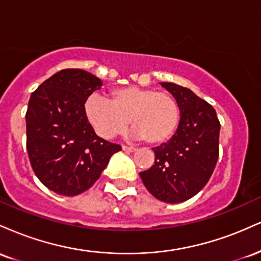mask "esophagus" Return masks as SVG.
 <instances>
[{
	"label": "esophagus",
	"instance_id": "obj_1",
	"mask_svg": "<svg viewBox=\"0 0 261 261\" xmlns=\"http://www.w3.org/2000/svg\"><path fill=\"white\" fill-rule=\"evenodd\" d=\"M122 149H124V151H126V152H135V151H136V148H135V147H127V146H122Z\"/></svg>",
	"mask_w": 261,
	"mask_h": 261
}]
</instances>
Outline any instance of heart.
<instances>
[{
  "mask_svg": "<svg viewBox=\"0 0 261 261\" xmlns=\"http://www.w3.org/2000/svg\"><path fill=\"white\" fill-rule=\"evenodd\" d=\"M85 114L93 130L101 139L110 140L133 125V136L161 143L172 137L179 124V107L172 95L152 88L127 86L113 89L109 99L89 95Z\"/></svg>",
  "mask_w": 261,
  "mask_h": 261,
  "instance_id": "b5f03b06",
  "label": "heart"
}]
</instances>
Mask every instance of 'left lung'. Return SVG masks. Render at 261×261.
Returning a JSON list of instances; mask_svg holds the SVG:
<instances>
[{"label": "left lung", "mask_w": 261, "mask_h": 261, "mask_svg": "<svg viewBox=\"0 0 261 261\" xmlns=\"http://www.w3.org/2000/svg\"><path fill=\"white\" fill-rule=\"evenodd\" d=\"M161 85L178 103L180 120L172 139L152 148L154 164L140 176L155 199L179 203L207 184L218 160L221 125L214 107L191 89L173 82Z\"/></svg>", "instance_id": "8db88e82"}]
</instances>
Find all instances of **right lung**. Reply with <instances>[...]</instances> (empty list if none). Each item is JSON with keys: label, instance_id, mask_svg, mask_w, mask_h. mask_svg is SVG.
I'll return each mask as SVG.
<instances>
[{"label": "right lung", "instance_id": "1", "mask_svg": "<svg viewBox=\"0 0 261 261\" xmlns=\"http://www.w3.org/2000/svg\"><path fill=\"white\" fill-rule=\"evenodd\" d=\"M101 86L91 72L67 68L31 95L25 114L29 160L39 180L60 195L88 190L121 149L97 136L86 118V100Z\"/></svg>", "mask_w": 261, "mask_h": 261}]
</instances>
